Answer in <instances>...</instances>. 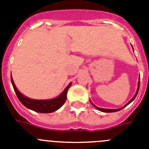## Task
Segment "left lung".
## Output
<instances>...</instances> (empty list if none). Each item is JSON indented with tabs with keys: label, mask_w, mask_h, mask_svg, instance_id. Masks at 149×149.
<instances>
[{
	"label": "left lung",
	"mask_w": 149,
	"mask_h": 149,
	"mask_svg": "<svg viewBox=\"0 0 149 149\" xmlns=\"http://www.w3.org/2000/svg\"><path fill=\"white\" fill-rule=\"evenodd\" d=\"M132 48H133V46H132ZM133 50H134V48H133ZM139 80H140V77H139V82H138V87H137V89H136V93H135V95H134V97H133L132 98H131V100H130V101H128V102H127V104H126L125 105V106L122 107V108H119V109H104V108H100V107H96L95 104H93V102H92V101H90L91 104H93V106H94L95 107V108L97 109V110H100V111H101V112H104V113H113V112L119 111V110H122V109L125 108V107H127V105L129 104H131V102H132V101H134V98H136V95H137L138 91H139Z\"/></svg>",
	"instance_id": "obj_1"
}]
</instances>
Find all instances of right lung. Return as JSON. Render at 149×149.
Segmentation results:
<instances>
[{"label": "right lung", "mask_w": 149, "mask_h": 149, "mask_svg": "<svg viewBox=\"0 0 149 149\" xmlns=\"http://www.w3.org/2000/svg\"><path fill=\"white\" fill-rule=\"evenodd\" d=\"M11 82L15 94L22 104L30 110L38 112V113H53L60 109L65 103L67 98V92L72 85V83H70L66 86V88L63 90V93L56 98L48 100H37L27 98L25 95H24L22 93H21L15 86L12 75Z\"/></svg>", "instance_id": "add662e5"}]
</instances>
